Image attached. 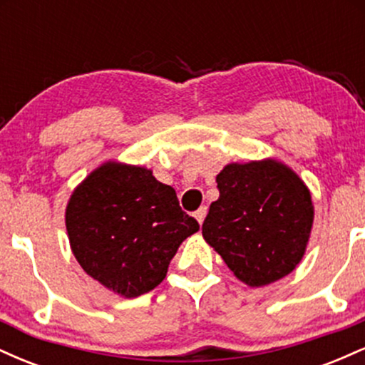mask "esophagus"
I'll return each instance as SVG.
<instances>
[{
    "instance_id": "esophagus-1",
    "label": "esophagus",
    "mask_w": 365,
    "mask_h": 365,
    "mask_svg": "<svg viewBox=\"0 0 365 365\" xmlns=\"http://www.w3.org/2000/svg\"><path fill=\"white\" fill-rule=\"evenodd\" d=\"M206 215H207V207H206V206H202V207H199V209H197L194 216H195V220L199 221L200 225H202V223H204V217H206Z\"/></svg>"
}]
</instances>
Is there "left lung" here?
<instances>
[{"label": "left lung", "instance_id": "1", "mask_svg": "<svg viewBox=\"0 0 365 365\" xmlns=\"http://www.w3.org/2000/svg\"><path fill=\"white\" fill-rule=\"evenodd\" d=\"M220 199L209 207L202 235L226 266L250 287L295 269L311 235L314 207L304 182L282 163L225 166Z\"/></svg>", "mask_w": 365, "mask_h": 365}]
</instances>
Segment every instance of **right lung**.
Here are the masks:
<instances>
[{
    "label": "right lung",
    "mask_w": 365,
    "mask_h": 365,
    "mask_svg": "<svg viewBox=\"0 0 365 365\" xmlns=\"http://www.w3.org/2000/svg\"><path fill=\"white\" fill-rule=\"evenodd\" d=\"M197 230L175 188L140 166L106 163L66 206V232L82 269L127 299L156 288L180 244Z\"/></svg>",
    "instance_id": "add662e5"
}]
</instances>
